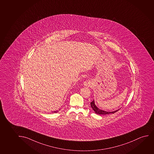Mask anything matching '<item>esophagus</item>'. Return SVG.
Here are the masks:
<instances>
[{"label":"esophagus","mask_w":154,"mask_h":154,"mask_svg":"<svg viewBox=\"0 0 154 154\" xmlns=\"http://www.w3.org/2000/svg\"><path fill=\"white\" fill-rule=\"evenodd\" d=\"M83 85H85V87H89L91 85V82L89 80L85 81L83 83Z\"/></svg>","instance_id":"34e87169"}]
</instances>
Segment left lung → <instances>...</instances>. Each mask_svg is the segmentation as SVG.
Wrapping results in <instances>:
<instances>
[{
    "label": "left lung",
    "instance_id": "8db88e82",
    "mask_svg": "<svg viewBox=\"0 0 154 154\" xmlns=\"http://www.w3.org/2000/svg\"><path fill=\"white\" fill-rule=\"evenodd\" d=\"M91 104V106L92 109H93V111H94L95 113H97V115H108V114H111V113H114L116 112L117 111L119 110V109H118L117 110L113 111H106L102 110L101 109L97 108V106H96L94 102V100H93V101L90 103Z\"/></svg>",
    "mask_w": 154,
    "mask_h": 154
}]
</instances>
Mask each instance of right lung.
I'll list each match as a JSON object with an SVG mask.
<instances>
[{"label":"right lung","instance_id":"right-lung-1","mask_svg":"<svg viewBox=\"0 0 154 154\" xmlns=\"http://www.w3.org/2000/svg\"><path fill=\"white\" fill-rule=\"evenodd\" d=\"M59 111H54V112H53L55 113V112H57Z\"/></svg>","mask_w":154,"mask_h":154}]
</instances>
